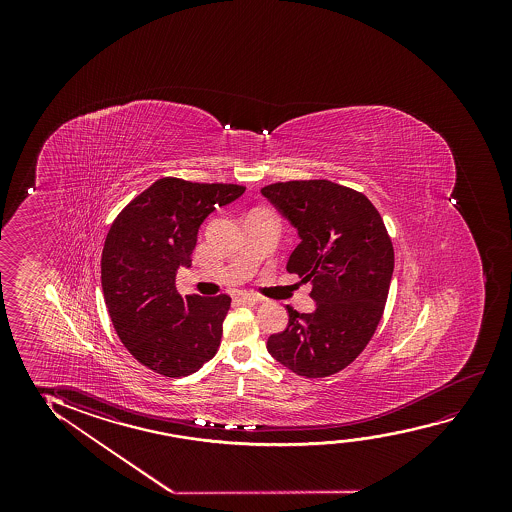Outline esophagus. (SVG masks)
Listing matches in <instances>:
<instances>
[{
    "label": "esophagus",
    "mask_w": 512,
    "mask_h": 512,
    "mask_svg": "<svg viewBox=\"0 0 512 512\" xmlns=\"http://www.w3.org/2000/svg\"><path fill=\"white\" fill-rule=\"evenodd\" d=\"M238 301L241 302V304H245V306H255V304L259 302V297H257V295L248 294V292H245V294L238 295Z\"/></svg>",
    "instance_id": "34e87169"
}]
</instances>
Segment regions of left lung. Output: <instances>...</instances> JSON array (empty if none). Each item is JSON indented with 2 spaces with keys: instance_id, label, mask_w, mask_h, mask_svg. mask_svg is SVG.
<instances>
[{
  "instance_id": "8db88e82",
  "label": "left lung",
  "mask_w": 512,
  "mask_h": 512,
  "mask_svg": "<svg viewBox=\"0 0 512 512\" xmlns=\"http://www.w3.org/2000/svg\"><path fill=\"white\" fill-rule=\"evenodd\" d=\"M262 194L292 222L301 243L288 273L311 281L313 313L288 309L267 351L297 376L327 378L364 351L378 329L392 281V239L376 206L330 180H290Z\"/></svg>"
}]
</instances>
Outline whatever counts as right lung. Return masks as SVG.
<instances>
[{
    "instance_id": "1",
    "label": "right lung",
    "mask_w": 512,
    "mask_h": 512,
    "mask_svg": "<svg viewBox=\"0 0 512 512\" xmlns=\"http://www.w3.org/2000/svg\"><path fill=\"white\" fill-rule=\"evenodd\" d=\"M245 189L166 176L134 197L106 234L101 285L113 329L157 374L189 376L218 351L231 297H182L176 271L190 266L204 218Z\"/></svg>"
}]
</instances>
